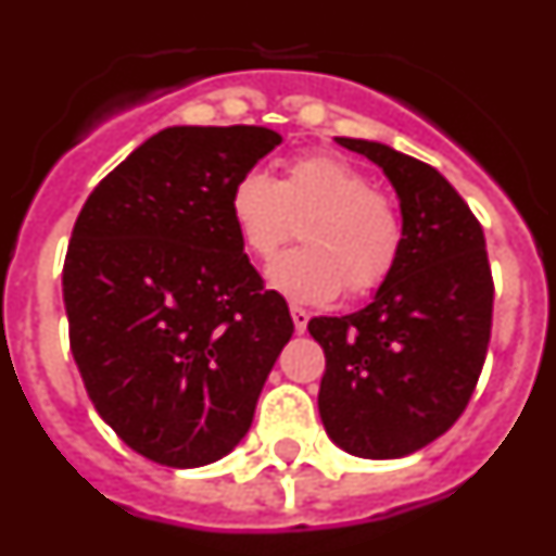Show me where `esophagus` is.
Returning <instances> with one entry per match:
<instances>
[{"label":"esophagus","mask_w":556,"mask_h":556,"mask_svg":"<svg viewBox=\"0 0 556 556\" xmlns=\"http://www.w3.org/2000/svg\"><path fill=\"white\" fill-rule=\"evenodd\" d=\"M289 312H292L294 331H298V333H303V331H306V326H308V317H312V314H308L306 308H301V306H292V308H289Z\"/></svg>","instance_id":"esophagus-1"}]
</instances>
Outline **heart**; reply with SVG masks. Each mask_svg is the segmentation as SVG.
Returning a JSON list of instances; mask_svg holds the SVG:
<instances>
[{
  "mask_svg": "<svg viewBox=\"0 0 556 556\" xmlns=\"http://www.w3.org/2000/svg\"><path fill=\"white\" fill-rule=\"evenodd\" d=\"M228 214L239 242L255 258H273L303 219L306 248L278 255L269 287L292 303H328L342 287L370 294L387 281L404 250V217L395 200L365 172L331 152H308L278 180L250 169L233 180Z\"/></svg>",
  "mask_w": 556,
  "mask_h": 556,
  "instance_id": "1",
  "label": "heart"
}]
</instances>
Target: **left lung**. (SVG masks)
<instances>
[{
  "label": "left lung",
  "instance_id": "left-lung-1",
  "mask_svg": "<svg viewBox=\"0 0 556 556\" xmlns=\"http://www.w3.org/2000/svg\"><path fill=\"white\" fill-rule=\"evenodd\" d=\"M337 144L384 169L404 250L365 308L308 323L326 353L317 406L342 451L397 459L445 434L468 406L488 356L493 275L479 219L434 166L381 141Z\"/></svg>",
  "mask_w": 556,
  "mask_h": 556
}]
</instances>
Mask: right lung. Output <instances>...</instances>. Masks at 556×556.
Wrapping results in <instances>:
<instances>
[{
    "label": "right lung",
    "mask_w": 556,
    "mask_h": 556,
    "mask_svg": "<svg viewBox=\"0 0 556 556\" xmlns=\"http://www.w3.org/2000/svg\"><path fill=\"white\" fill-rule=\"evenodd\" d=\"M278 144L269 127H166L100 180L72 230L63 303L83 384L122 443L166 468L239 445L294 331L228 214L233 180Z\"/></svg>",
    "instance_id": "1"
}]
</instances>
